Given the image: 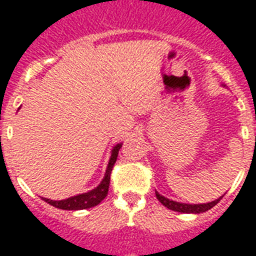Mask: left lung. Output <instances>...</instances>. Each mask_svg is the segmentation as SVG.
Masks as SVG:
<instances>
[{
	"mask_svg": "<svg viewBox=\"0 0 256 256\" xmlns=\"http://www.w3.org/2000/svg\"><path fill=\"white\" fill-rule=\"evenodd\" d=\"M156 196L158 198V202L162 206H166L168 210L181 212V214H202V212H206V210H210L212 206H216L222 200V198H220L212 202H206V204H184V202H173V200H169V198H164V196L158 194L157 192H156Z\"/></svg>",
	"mask_w": 256,
	"mask_h": 256,
	"instance_id": "1",
	"label": "left lung"
}]
</instances>
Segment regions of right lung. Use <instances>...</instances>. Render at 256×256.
<instances>
[{
  "instance_id": "1",
  "label": "right lung",
  "mask_w": 256,
  "mask_h": 256,
  "mask_svg": "<svg viewBox=\"0 0 256 256\" xmlns=\"http://www.w3.org/2000/svg\"><path fill=\"white\" fill-rule=\"evenodd\" d=\"M122 148V144L116 145L111 152V158L110 162L107 165L106 174H104V178L102 180L100 185H98L96 188L90 190L87 193H83V194H78V196H74V198H66V200H60V202H54V200H50V198H44L48 204L56 206V208H60V210H87V208H92V206H98L99 202L104 200V198L108 193V186H110V176L111 172H112V168H114V164L116 161V157H118V152Z\"/></svg>"
}]
</instances>
